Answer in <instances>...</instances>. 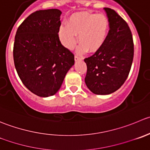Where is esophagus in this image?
<instances>
[{
  "label": "esophagus",
  "mask_w": 150,
  "mask_h": 150,
  "mask_svg": "<svg viewBox=\"0 0 150 150\" xmlns=\"http://www.w3.org/2000/svg\"><path fill=\"white\" fill-rule=\"evenodd\" d=\"M83 58L81 57V56H77V55H75V61L76 62V61H78V60H82Z\"/></svg>",
  "instance_id": "obj_1"
}]
</instances>
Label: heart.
I'll list each match as a JSON object with an SVG mask.
<instances>
[{"label":"heart","mask_w":150,"mask_h":150,"mask_svg":"<svg viewBox=\"0 0 150 150\" xmlns=\"http://www.w3.org/2000/svg\"><path fill=\"white\" fill-rule=\"evenodd\" d=\"M110 28L108 18L104 14L81 11L72 14L59 29V38L66 48L72 50L78 41L79 51L96 53L103 46Z\"/></svg>","instance_id":"b5f03b06"}]
</instances>
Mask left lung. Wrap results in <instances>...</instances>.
I'll use <instances>...</instances> for the list:
<instances>
[{
    "label": "left lung",
    "instance_id": "8db88e82",
    "mask_svg": "<svg viewBox=\"0 0 150 150\" xmlns=\"http://www.w3.org/2000/svg\"><path fill=\"white\" fill-rule=\"evenodd\" d=\"M110 30L103 47L84 59L87 66L85 83L96 94H109L120 88L127 78L134 55L131 30L114 9L105 8Z\"/></svg>",
    "mask_w": 150,
    "mask_h": 150
}]
</instances>
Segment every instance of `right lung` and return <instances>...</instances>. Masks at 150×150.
<instances>
[{"mask_svg":"<svg viewBox=\"0 0 150 150\" xmlns=\"http://www.w3.org/2000/svg\"><path fill=\"white\" fill-rule=\"evenodd\" d=\"M62 11L57 8L30 14L16 32L14 66L25 86L42 97L56 94L75 63L74 54L59 38Z\"/></svg>","mask_w":150,"mask_h":150,"instance_id":"add662e5","label":"right lung"}]
</instances>
